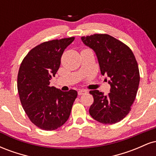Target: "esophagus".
Instances as JSON below:
<instances>
[{"label": "esophagus", "mask_w": 156, "mask_h": 156, "mask_svg": "<svg viewBox=\"0 0 156 156\" xmlns=\"http://www.w3.org/2000/svg\"><path fill=\"white\" fill-rule=\"evenodd\" d=\"M86 93H87V91L85 90V89H80V90H78V95H82V94H85Z\"/></svg>", "instance_id": "obj_1"}]
</instances>
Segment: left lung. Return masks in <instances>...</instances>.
Masks as SVG:
<instances>
[{
    "label": "left lung",
    "mask_w": 156,
    "mask_h": 156,
    "mask_svg": "<svg viewBox=\"0 0 156 156\" xmlns=\"http://www.w3.org/2000/svg\"><path fill=\"white\" fill-rule=\"evenodd\" d=\"M81 40L95 53L101 74L110 78L108 94L89 92L94 98L89 114L103 124L117 123L128 115L136 96L140 76L135 56L129 47L108 34L82 37Z\"/></svg>",
    "instance_id": "left-lung-1"
}]
</instances>
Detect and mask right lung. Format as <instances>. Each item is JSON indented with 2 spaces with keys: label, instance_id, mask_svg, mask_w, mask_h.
Instances as JSON below:
<instances>
[{
  "label": "right lung",
  "instance_id": "1",
  "mask_svg": "<svg viewBox=\"0 0 156 156\" xmlns=\"http://www.w3.org/2000/svg\"><path fill=\"white\" fill-rule=\"evenodd\" d=\"M74 39H54L36 46L20 67L17 90L21 104L30 120L42 130H53L62 126L69 119L78 95L73 89L62 92L50 87L64 51Z\"/></svg>",
  "mask_w": 156,
  "mask_h": 156
}]
</instances>
